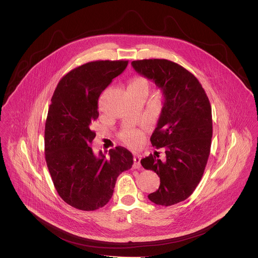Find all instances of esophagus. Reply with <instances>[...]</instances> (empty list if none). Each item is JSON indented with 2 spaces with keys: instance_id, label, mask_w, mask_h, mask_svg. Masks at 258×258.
Wrapping results in <instances>:
<instances>
[{
  "instance_id": "obj_1",
  "label": "esophagus",
  "mask_w": 258,
  "mask_h": 258,
  "mask_svg": "<svg viewBox=\"0 0 258 258\" xmlns=\"http://www.w3.org/2000/svg\"><path fill=\"white\" fill-rule=\"evenodd\" d=\"M133 161H134L133 167H134L135 169H139V168L141 167V156H140V155H134Z\"/></svg>"
}]
</instances>
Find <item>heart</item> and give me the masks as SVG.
<instances>
[{
    "instance_id": "1",
    "label": "heart",
    "mask_w": 258,
    "mask_h": 258,
    "mask_svg": "<svg viewBox=\"0 0 258 258\" xmlns=\"http://www.w3.org/2000/svg\"><path fill=\"white\" fill-rule=\"evenodd\" d=\"M129 86H145L147 87V80L143 77H134ZM122 141L132 148L139 147L144 141V133L141 130H127L121 134Z\"/></svg>"
}]
</instances>
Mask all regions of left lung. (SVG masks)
Instances as JSON below:
<instances>
[{"instance_id":"left-lung-1","label":"left lung","mask_w":258,"mask_h":258,"mask_svg":"<svg viewBox=\"0 0 258 258\" xmlns=\"http://www.w3.org/2000/svg\"><path fill=\"white\" fill-rule=\"evenodd\" d=\"M131 64L164 96L150 140L154 147L165 149L166 159L163 162L151 154L141 160V165L160 177V186L148 196L149 200L172 206L186 200L204 175L213 137L212 107L197 77L178 63L154 58Z\"/></svg>"}]
</instances>
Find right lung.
<instances>
[{"label":"right lung","mask_w":258,"mask_h":258,"mask_svg":"<svg viewBox=\"0 0 258 258\" xmlns=\"http://www.w3.org/2000/svg\"><path fill=\"white\" fill-rule=\"evenodd\" d=\"M128 60H97L64 75L51 98L44 129V154L59 197L81 211H95L111 199L117 177L131 169L133 155L126 148L102 151L90 144L92 123L98 118V98Z\"/></svg>","instance_id":"obj_1"}]
</instances>
